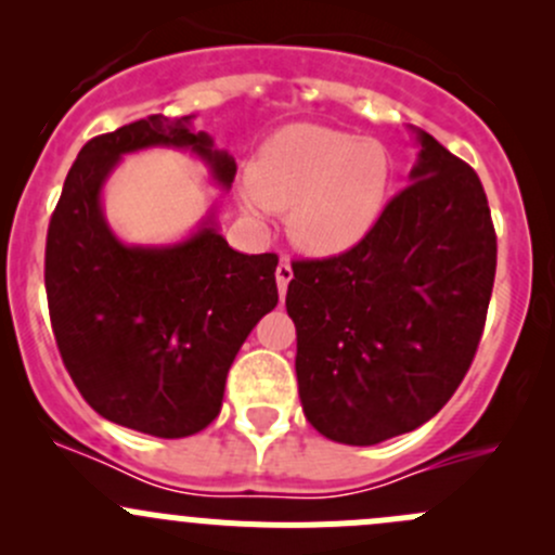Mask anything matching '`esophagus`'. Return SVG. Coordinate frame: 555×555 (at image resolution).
<instances>
[{
	"label": "esophagus",
	"mask_w": 555,
	"mask_h": 555,
	"mask_svg": "<svg viewBox=\"0 0 555 555\" xmlns=\"http://www.w3.org/2000/svg\"><path fill=\"white\" fill-rule=\"evenodd\" d=\"M293 282V266H289V260H282L276 268V284H279V295L284 298V293H287V284Z\"/></svg>",
	"instance_id": "esophagus-1"
}]
</instances>
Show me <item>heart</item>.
Segmentation results:
<instances>
[{
	"mask_svg": "<svg viewBox=\"0 0 555 555\" xmlns=\"http://www.w3.org/2000/svg\"><path fill=\"white\" fill-rule=\"evenodd\" d=\"M395 190V158L378 139L317 122L273 133L246 173L242 206L287 211L289 242L311 257L354 249L376 231Z\"/></svg>",
	"mask_w": 555,
	"mask_h": 555,
	"instance_id": "b5f03b06",
	"label": "heart"
}]
</instances>
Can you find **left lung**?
Listing matches in <instances>:
<instances>
[{
	"label": "left lung",
	"mask_w": 555,
	"mask_h": 555,
	"mask_svg": "<svg viewBox=\"0 0 555 555\" xmlns=\"http://www.w3.org/2000/svg\"><path fill=\"white\" fill-rule=\"evenodd\" d=\"M416 142L411 184L376 231L344 255L293 266L300 402L335 443L376 446L429 422L483 335L496 271L483 184L427 131Z\"/></svg>",
	"instance_id": "obj_1"
}]
</instances>
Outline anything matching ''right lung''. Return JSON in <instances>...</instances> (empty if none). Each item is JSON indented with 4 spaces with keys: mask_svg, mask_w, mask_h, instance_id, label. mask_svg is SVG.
Returning <instances> with one entry per match:
<instances>
[{
    "mask_svg": "<svg viewBox=\"0 0 555 555\" xmlns=\"http://www.w3.org/2000/svg\"><path fill=\"white\" fill-rule=\"evenodd\" d=\"M190 120L150 115L91 139L66 173L44 246L50 322L72 382L106 422L155 438L215 422L246 335L279 304V257L228 246L215 209L166 246L122 244L106 225L104 182L137 150H190L231 188L233 155Z\"/></svg>",
    "mask_w": 555,
    "mask_h": 555,
    "instance_id": "right-lung-1",
    "label": "right lung"
}]
</instances>
